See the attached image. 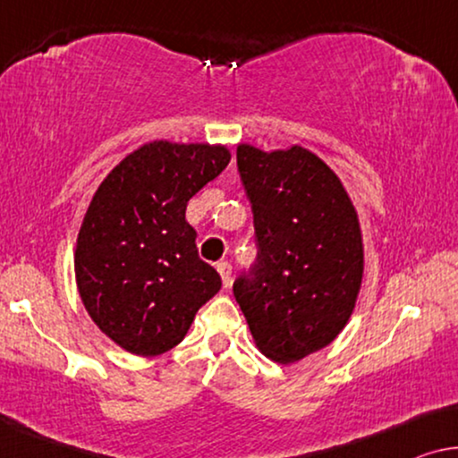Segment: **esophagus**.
Returning <instances> with one entry per match:
<instances>
[{
    "label": "esophagus",
    "instance_id": "34e87169",
    "mask_svg": "<svg viewBox=\"0 0 458 458\" xmlns=\"http://www.w3.org/2000/svg\"><path fill=\"white\" fill-rule=\"evenodd\" d=\"M216 269H217V274L222 276V284H224V288H228L230 286V280H232V266L228 261H220L216 266Z\"/></svg>",
    "mask_w": 458,
    "mask_h": 458
}]
</instances>
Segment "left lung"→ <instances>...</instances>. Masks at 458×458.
Masks as SVG:
<instances>
[{
  "mask_svg": "<svg viewBox=\"0 0 458 458\" xmlns=\"http://www.w3.org/2000/svg\"><path fill=\"white\" fill-rule=\"evenodd\" d=\"M236 162L259 259L234 296L257 349L291 365L330 344L355 311L365 269L359 216L336 172L305 147L241 143Z\"/></svg>",
  "mask_w": 458,
  "mask_h": 458,
  "instance_id": "1",
  "label": "left lung"
}]
</instances>
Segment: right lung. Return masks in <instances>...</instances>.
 <instances>
[{"mask_svg":"<svg viewBox=\"0 0 458 458\" xmlns=\"http://www.w3.org/2000/svg\"><path fill=\"white\" fill-rule=\"evenodd\" d=\"M226 145L153 140L101 180L74 249L76 286L95 326L137 357L170 351L222 278L199 259L186 205L230 162Z\"/></svg>","mask_w":458,"mask_h":458,"instance_id":"1","label":"right lung"}]
</instances>
